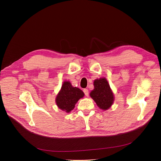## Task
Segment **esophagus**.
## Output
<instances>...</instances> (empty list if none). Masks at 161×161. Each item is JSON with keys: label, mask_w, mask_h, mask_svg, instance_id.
Returning a JSON list of instances; mask_svg holds the SVG:
<instances>
[{"label": "esophagus", "mask_w": 161, "mask_h": 161, "mask_svg": "<svg viewBox=\"0 0 161 161\" xmlns=\"http://www.w3.org/2000/svg\"><path fill=\"white\" fill-rule=\"evenodd\" d=\"M83 92H84V93H85V95H86V96H87V97L89 96V91H88V89H83Z\"/></svg>", "instance_id": "34e87169"}]
</instances>
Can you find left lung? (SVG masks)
I'll use <instances>...</instances> for the list:
<instances>
[{"instance_id":"left-lung-1","label":"left lung","mask_w":161,"mask_h":161,"mask_svg":"<svg viewBox=\"0 0 161 161\" xmlns=\"http://www.w3.org/2000/svg\"><path fill=\"white\" fill-rule=\"evenodd\" d=\"M94 89L90 92L91 97L101 109L107 110L112 106L114 95L105 78H100L94 81Z\"/></svg>"}]
</instances>
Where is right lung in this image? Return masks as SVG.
Wrapping results in <instances>:
<instances>
[{
    "mask_svg": "<svg viewBox=\"0 0 161 161\" xmlns=\"http://www.w3.org/2000/svg\"><path fill=\"white\" fill-rule=\"evenodd\" d=\"M83 97L84 93L81 89L73 87L70 81H65L57 95L55 102L58 108L69 113L74 108L78 101Z\"/></svg>",
    "mask_w": 161,
    "mask_h": 161,
    "instance_id": "right-lung-1",
    "label": "right lung"
}]
</instances>
